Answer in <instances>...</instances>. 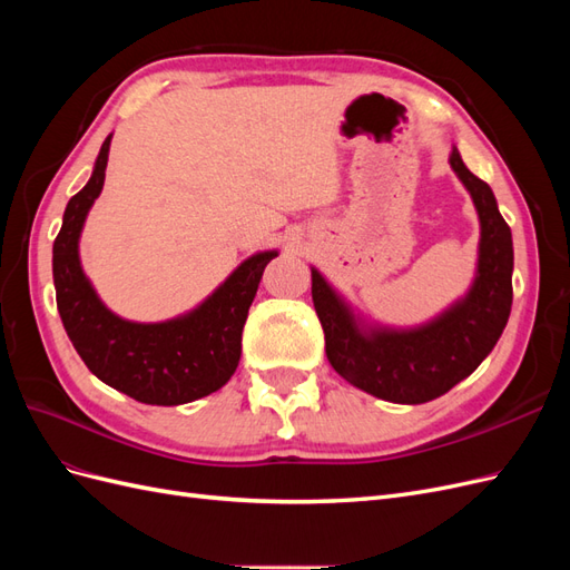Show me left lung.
Wrapping results in <instances>:
<instances>
[{
	"mask_svg": "<svg viewBox=\"0 0 570 570\" xmlns=\"http://www.w3.org/2000/svg\"><path fill=\"white\" fill-rule=\"evenodd\" d=\"M450 166L469 189L480 220L475 278L454 304L428 323L390 327L368 323L312 266V297L333 368L377 400L423 404L469 377L502 337L511 314L513 243L494 193L465 168L452 147Z\"/></svg>",
	"mask_w": 570,
	"mask_h": 570,
	"instance_id": "obj_1",
	"label": "left lung"
}]
</instances>
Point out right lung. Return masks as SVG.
<instances>
[{
    "label": "right lung",
    "instance_id": "right-lung-1",
    "mask_svg": "<svg viewBox=\"0 0 570 570\" xmlns=\"http://www.w3.org/2000/svg\"><path fill=\"white\" fill-rule=\"evenodd\" d=\"M111 135L99 149L92 176L66 204L51 249L57 306L76 352L101 383L142 404L178 406L202 400L230 381L243 354V327L278 249L245 258L209 297L183 316L137 323L116 316L99 299L80 266V233L105 187Z\"/></svg>",
    "mask_w": 570,
    "mask_h": 570
}]
</instances>
